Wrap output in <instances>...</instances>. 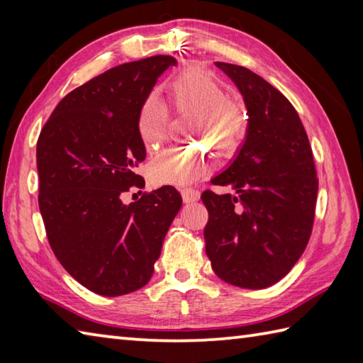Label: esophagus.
<instances>
[{"mask_svg":"<svg viewBox=\"0 0 363 363\" xmlns=\"http://www.w3.org/2000/svg\"><path fill=\"white\" fill-rule=\"evenodd\" d=\"M182 197H183L184 203H192V202H197L199 199H201V192H199L197 189H192V188H183Z\"/></svg>","mask_w":363,"mask_h":363,"instance_id":"34e87169","label":"esophagus"}]
</instances>
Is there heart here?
<instances>
[{
	"mask_svg": "<svg viewBox=\"0 0 363 363\" xmlns=\"http://www.w3.org/2000/svg\"><path fill=\"white\" fill-rule=\"evenodd\" d=\"M175 108L196 117L189 136L214 145L220 158H232L240 150L247 131V116L240 101L225 97L220 81L202 69H188L169 84ZM169 111L157 92H150L138 111V135L147 152L158 150L167 135ZM213 153L206 145L174 147L149 164V179L158 186H186L208 172Z\"/></svg>",
	"mask_w": 363,
	"mask_h": 363,
	"instance_id": "obj_1",
	"label": "heart"
}]
</instances>
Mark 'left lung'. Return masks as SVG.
Returning <instances> with one entry per match:
<instances>
[{
	"label": "left lung",
	"instance_id": "left-lung-1",
	"mask_svg": "<svg viewBox=\"0 0 363 363\" xmlns=\"http://www.w3.org/2000/svg\"><path fill=\"white\" fill-rule=\"evenodd\" d=\"M242 95L247 131L240 150L205 191V250L224 282L262 290L285 277L312 233L318 180L312 147L285 95L241 65L216 62Z\"/></svg>",
	"mask_w": 363,
	"mask_h": 363
}]
</instances>
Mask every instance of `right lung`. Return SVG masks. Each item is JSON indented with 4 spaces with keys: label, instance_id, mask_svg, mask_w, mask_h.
<instances>
[{
    "label": "right lung",
    "instance_id": "1",
    "mask_svg": "<svg viewBox=\"0 0 363 363\" xmlns=\"http://www.w3.org/2000/svg\"><path fill=\"white\" fill-rule=\"evenodd\" d=\"M172 56L109 69L57 103L37 140L39 208L50 246L69 274L101 296L143 288L182 206L172 186L123 203L145 160L138 111Z\"/></svg>",
    "mask_w": 363,
    "mask_h": 363
}]
</instances>
